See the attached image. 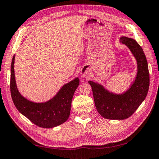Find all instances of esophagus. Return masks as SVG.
<instances>
[{"label": "esophagus", "mask_w": 159, "mask_h": 159, "mask_svg": "<svg viewBox=\"0 0 159 159\" xmlns=\"http://www.w3.org/2000/svg\"><path fill=\"white\" fill-rule=\"evenodd\" d=\"M80 75H81V77H83V78L86 77L88 75V69H85V68L81 69V71H80Z\"/></svg>", "instance_id": "obj_1"}]
</instances>
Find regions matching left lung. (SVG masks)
I'll return each instance as SVG.
<instances>
[{
    "instance_id": "obj_1",
    "label": "left lung",
    "mask_w": 159,
    "mask_h": 159,
    "mask_svg": "<svg viewBox=\"0 0 159 159\" xmlns=\"http://www.w3.org/2000/svg\"><path fill=\"white\" fill-rule=\"evenodd\" d=\"M120 41L129 48L137 64V75L129 89L122 93H115L102 84L89 81L98 113L108 120H121L129 117L145 100L149 88L148 63L142 48L130 37L122 36Z\"/></svg>"
}]
</instances>
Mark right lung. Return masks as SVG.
<instances>
[{"label": "right lung", "instance_id": "add662e5", "mask_svg": "<svg viewBox=\"0 0 159 159\" xmlns=\"http://www.w3.org/2000/svg\"><path fill=\"white\" fill-rule=\"evenodd\" d=\"M14 55L11 68V92L12 101L17 110L32 123L42 128L57 127L69 119L72 98L79 85L78 77L64 84L56 95L46 102H35L20 94L15 77Z\"/></svg>", "mask_w": 159, "mask_h": 159}]
</instances>
